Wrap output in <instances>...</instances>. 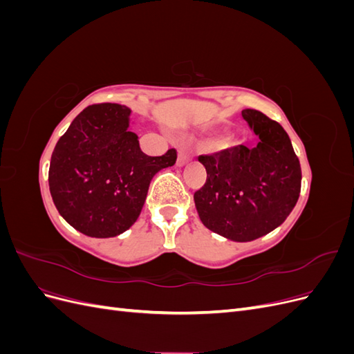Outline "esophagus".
Masks as SVG:
<instances>
[{
  "instance_id": "esophagus-1",
  "label": "esophagus",
  "mask_w": 354,
  "mask_h": 354,
  "mask_svg": "<svg viewBox=\"0 0 354 354\" xmlns=\"http://www.w3.org/2000/svg\"><path fill=\"white\" fill-rule=\"evenodd\" d=\"M192 159V155L189 153V152H186V151H180L178 152V156H177V165L178 167H183V165H186L189 160Z\"/></svg>"
}]
</instances>
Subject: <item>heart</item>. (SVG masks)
Segmentation results:
<instances>
[{
    "label": "heart",
    "mask_w": 354,
    "mask_h": 354,
    "mask_svg": "<svg viewBox=\"0 0 354 354\" xmlns=\"http://www.w3.org/2000/svg\"><path fill=\"white\" fill-rule=\"evenodd\" d=\"M232 140L233 137L227 131H214L205 138L203 146L209 149V151H221V149L227 147L232 143Z\"/></svg>",
    "instance_id": "b5f03b06"
}]
</instances>
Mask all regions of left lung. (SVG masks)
Wrapping results in <instances>:
<instances>
[{"instance_id": "8db88e82", "label": "left lung", "mask_w": 354, "mask_h": 354, "mask_svg": "<svg viewBox=\"0 0 354 354\" xmlns=\"http://www.w3.org/2000/svg\"><path fill=\"white\" fill-rule=\"evenodd\" d=\"M242 116L259 143L201 155L207 181L194 198L203 226L248 242L281 226L291 214L301 190V167L279 122L255 109L242 111Z\"/></svg>"}]
</instances>
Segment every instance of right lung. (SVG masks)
Masks as SVG:
<instances>
[{"label":"right lung","mask_w":354,"mask_h":354,"mask_svg":"<svg viewBox=\"0 0 354 354\" xmlns=\"http://www.w3.org/2000/svg\"><path fill=\"white\" fill-rule=\"evenodd\" d=\"M131 111L118 103L85 108L53 151L48 186L72 227L91 238H112L140 216L151 180L176 164V149L147 156L128 130Z\"/></svg>","instance_id":"obj_1"}]
</instances>
